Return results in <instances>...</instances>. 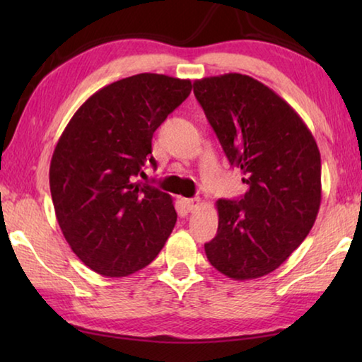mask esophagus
Returning <instances> with one entry per match:
<instances>
[{
	"label": "esophagus",
	"instance_id": "esophagus-1",
	"mask_svg": "<svg viewBox=\"0 0 362 362\" xmlns=\"http://www.w3.org/2000/svg\"><path fill=\"white\" fill-rule=\"evenodd\" d=\"M182 203H183V207H185L188 212H193L199 207L201 199L199 198H188V199H183Z\"/></svg>",
	"mask_w": 362,
	"mask_h": 362
}]
</instances>
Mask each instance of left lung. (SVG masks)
I'll return each instance as SVG.
<instances>
[{
    "mask_svg": "<svg viewBox=\"0 0 362 362\" xmlns=\"http://www.w3.org/2000/svg\"><path fill=\"white\" fill-rule=\"evenodd\" d=\"M193 93L231 166L249 189L218 199L207 260L225 276L255 279L284 263L308 235L321 204V155L289 103L241 73L196 79Z\"/></svg>",
    "mask_w": 362,
    "mask_h": 362,
    "instance_id": "obj_1",
    "label": "left lung"
}]
</instances>
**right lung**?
<instances>
[{"instance_id": "right-lung-1", "label": "right lung", "mask_w": 362, "mask_h": 362, "mask_svg": "<svg viewBox=\"0 0 362 362\" xmlns=\"http://www.w3.org/2000/svg\"><path fill=\"white\" fill-rule=\"evenodd\" d=\"M192 81L140 73L97 90L54 150L49 187L66 243L86 267L122 278L156 259L177 222L170 194L134 182L153 134L192 93Z\"/></svg>"}]
</instances>
